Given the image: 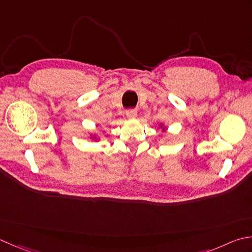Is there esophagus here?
Listing matches in <instances>:
<instances>
[{
    "instance_id": "obj_1",
    "label": "esophagus",
    "mask_w": 252,
    "mask_h": 252,
    "mask_svg": "<svg viewBox=\"0 0 252 252\" xmlns=\"http://www.w3.org/2000/svg\"><path fill=\"white\" fill-rule=\"evenodd\" d=\"M126 116L127 119H135L137 116V111L135 109H129L126 111Z\"/></svg>"
}]
</instances>
